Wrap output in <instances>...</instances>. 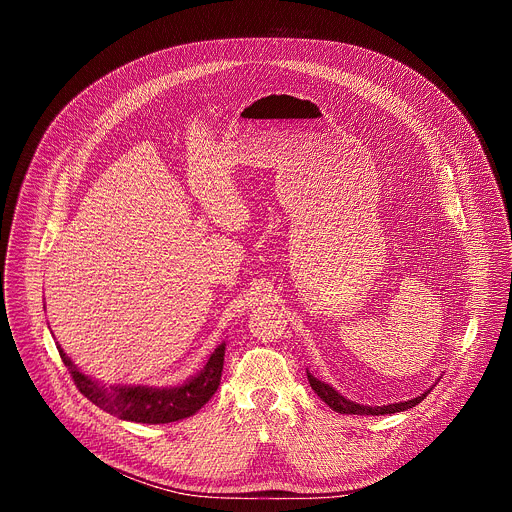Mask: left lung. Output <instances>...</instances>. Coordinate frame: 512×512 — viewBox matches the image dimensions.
Returning <instances> with one entry per match:
<instances>
[{"label":"left lung","instance_id":"left-lung-1","mask_svg":"<svg viewBox=\"0 0 512 512\" xmlns=\"http://www.w3.org/2000/svg\"><path fill=\"white\" fill-rule=\"evenodd\" d=\"M308 381H310V387L316 391V395L330 407L334 409L336 413H348V415H387V413H399V411H407L411 407H415L417 403H421L427 393L431 391H425L421 393L419 397L415 399H409V401H399V403H389V405H383V407H371V405H360V403H354L350 399H346L344 395H340L334 387L326 385L324 381L316 379L312 373H308Z\"/></svg>","mask_w":512,"mask_h":512}]
</instances>
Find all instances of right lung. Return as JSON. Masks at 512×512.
<instances>
[{"label": "right lung", "mask_w": 512, "mask_h": 512, "mask_svg": "<svg viewBox=\"0 0 512 512\" xmlns=\"http://www.w3.org/2000/svg\"><path fill=\"white\" fill-rule=\"evenodd\" d=\"M225 342L218 344L208 356L204 369L176 387H148V385H101L89 375L81 373L75 362L56 344L58 354L68 369L77 389L103 411L135 423H170L194 415L221 385Z\"/></svg>", "instance_id": "add662e5"}]
</instances>
